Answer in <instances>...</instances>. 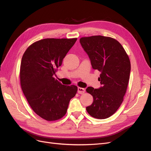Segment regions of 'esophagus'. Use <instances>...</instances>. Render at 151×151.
<instances>
[{
	"label": "esophagus",
	"instance_id": "obj_1",
	"mask_svg": "<svg viewBox=\"0 0 151 151\" xmlns=\"http://www.w3.org/2000/svg\"><path fill=\"white\" fill-rule=\"evenodd\" d=\"M85 92V89L83 88H77V93L79 94H83Z\"/></svg>",
	"mask_w": 151,
	"mask_h": 151
}]
</instances>
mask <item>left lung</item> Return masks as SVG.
<instances>
[{
    "label": "left lung",
    "instance_id": "obj_1",
    "mask_svg": "<svg viewBox=\"0 0 151 151\" xmlns=\"http://www.w3.org/2000/svg\"><path fill=\"white\" fill-rule=\"evenodd\" d=\"M93 69L101 72L98 89L88 87L86 91L93 102L86 107L89 115L105 119L115 113L123 102L130 79V62L122 45L110 37L93 36L80 39Z\"/></svg>",
    "mask_w": 151,
    "mask_h": 151
}]
</instances>
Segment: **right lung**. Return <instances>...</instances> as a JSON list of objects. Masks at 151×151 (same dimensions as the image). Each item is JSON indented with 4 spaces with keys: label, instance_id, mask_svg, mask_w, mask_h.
<instances>
[{
    "label": "right lung",
    "instance_id": "1",
    "mask_svg": "<svg viewBox=\"0 0 151 151\" xmlns=\"http://www.w3.org/2000/svg\"><path fill=\"white\" fill-rule=\"evenodd\" d=\"M77 38H47L27 48L20 67L21 86L31 108L47 121L65 115L77 87L62 84L53 77Z\"/></svg>",
    "mask_w": 151,
    "mask_h": 151
}]
</instances>
